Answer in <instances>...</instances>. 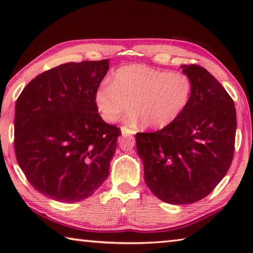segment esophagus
<instances>
[{"mask_svg": "<svg viewBox=\"0 0 253 253\" xmlns=\"http://www.w3.org/2000/svg\"><path fill=\"white\" fill-rule=\"evenodd\" d=\"M122 134L125 136V135H134L135 131L131 130V129H128L127 127H122Z\"/></svg>", "mask_w": 253, "mask_h": 253, "instance_id": "34e87169", "label": "esophagus"}]
</instances>
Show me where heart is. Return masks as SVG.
<instances>
[{
	"mask_svg": "<svg viewBox=\"0 0 253 253\" xmlns=\"http://www.w3.org/2000/svg\"><path fill=\"white\" fill-rule=\"evenodd\" d=\"M193 93L190 76L140 63L123 66L114 72L111 83L104 81L95 92V104L107 123H115L131 105L132 122H144L162 129L177 121Z\"/></svg>",
	"mask_w": 253,
	"mask_h": 253,
	"instance_id": "b5f03b06",
	"label": "heart"
}]
</instances>
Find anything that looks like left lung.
<instances>
[{
	"label": "left lung",
	"instance_id": "left-lung-1",
	"mask_svg": "<svg viewBox=\"0 0 253 253\" xmlns=\"http://www.w3.org/2000/svg\"><path fill=\"white\" fill-rule=\"evenodd\" d=\"M193 83L185 111L155 132H137L144 178L158 199L190 204L209 195L233 160L237 113L232 98L204 68L182 66Z\"/></svg>",
	"mask_w": 253,
	"mask_h": 253
}]
</instances>
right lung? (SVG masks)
Here are the masks:
<instances>
[{
  "label": "right lung",
  "instance_id": "add662e5",
  "mask_svg": "<svg viewBox=\"0 0 253 253\" xmlns=\"http://www.w3.org/2000/svg\"><path fill=\"white\" fill-rule=\"evenodd\" d=\"M108 69V59L60 65L30 81L16 100V161L46 198L79 202L108 177L122 135L102 121L95 104Z\"/></svg>",
  "mask_w": 253,
  "mask_h": 253
}]
</instances>
